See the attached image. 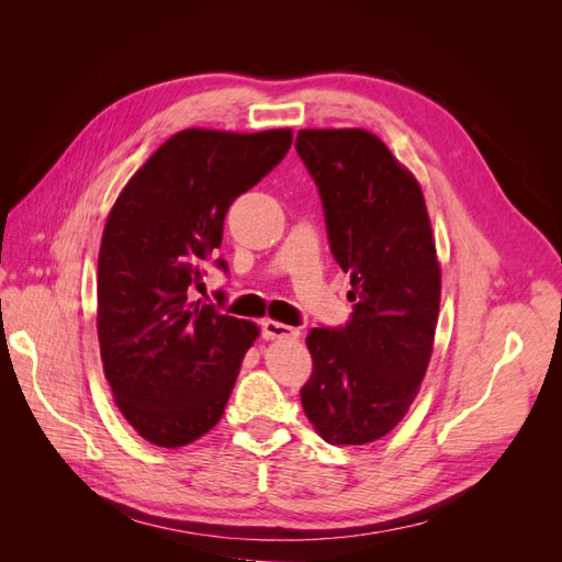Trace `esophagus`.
I'll return each instance as SVG.
<instances>
[{"label":"esophagus","instance_id":"34e87169","mask_svg":"<svg viewBox=\"0 0 562 562\" xmlns=\"http://www.w3.org/2000/svg\"><path fill=\"white\" fill-rule=\"evenodd\" d=\"M262 337L265 339H295L300 337V330L293 326H285V323L279 321H262Z\"/></svg>","mask_w":562,"mask_h":562}]
</instances>
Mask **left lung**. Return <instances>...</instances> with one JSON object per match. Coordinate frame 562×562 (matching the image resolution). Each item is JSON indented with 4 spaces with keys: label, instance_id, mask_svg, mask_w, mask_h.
I'll list each match as a JSON object with an SVG mask.
<instances>
[{
    "label": "left lung",
    "instance_id": "1",
    "mask_svg": "<svg viewBox=\"0 0 562 562\" xmlns=\"http://www.w3.org/2000/svg\"><path fill=\"white\" fill-rule=\"evenodd\" d=\"M295 149L318 187L351 318L312 328L304 415L330 446H366L405 417L427 372L440 267L422 187L363 128H304Z\"/></svg>",
    "mask_w": 562,
    "mask_h": 562
}]
</instances>
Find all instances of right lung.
<instances>
[{"mask_svg":"<svg viewBox=\"0 0 562 562\" xmlns=\"http://www.w3.org/2000/svg\"><path fill=\"white\" fill-rule=\"evenodd\" d=\"M291 128L171 135L119 194L98 255V342L114 403L161 448L211 431L225 413L250 321L194 300L201 265L223 244L232 201L291 149ZM215 265L227 271V262Z\"/></svg>","mask_w":562,"mask_h":562,"instance_id":"obj_1","label":"right lung"}]
</instances>
